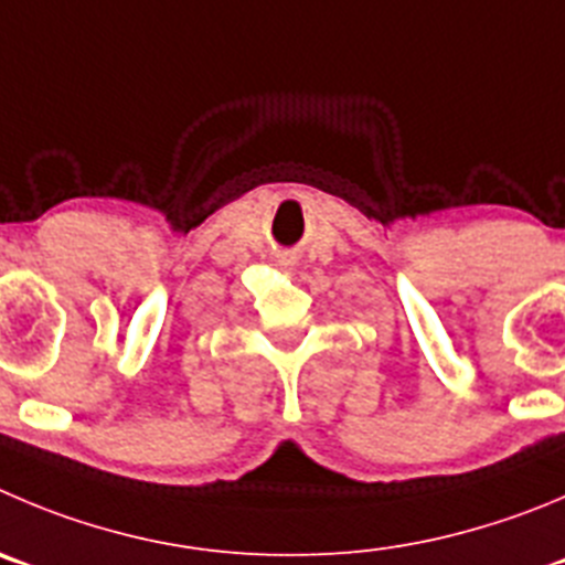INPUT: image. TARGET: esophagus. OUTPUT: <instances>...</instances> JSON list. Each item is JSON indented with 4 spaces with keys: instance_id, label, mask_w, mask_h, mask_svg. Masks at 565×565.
<instances>
[{
    "instance_id": "obj_1",
    "label": "esophagus",
    "mask_w": 565,
    "mask_h": 565,
    "mask_svg": "<svg viewBox=\"0 0 565 565\" xmlns=\"http://www.w3.org/2000/svg\"><path fill=\"white\" fill-rule=\"evenodd\" d=\"M284 262H289V258H284Z\"/></svg>"
}]
</instances>
